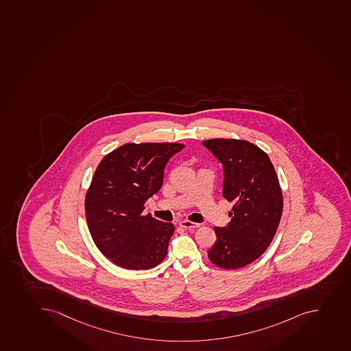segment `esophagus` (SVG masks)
Listing matches in <instances>:
<instances>
[{
    "instance_id": "obj_1",
    "label": "esophagus",
    "mask_w": 351,
    "mask_h": 351,
    "mask_svg": "<svg viewBox=\"0 0 351 351\" xmlns=\"http://www.w3.org/2000/svg\"><path fill=\"white\" fill-rule=\"evenodd\" d=\"M179 224H180V226H182V228H184V229H195V228H198V226H199L198 223H193L191 222V221H188V219L181 221Z\"/></svg>"
}]
</instances>
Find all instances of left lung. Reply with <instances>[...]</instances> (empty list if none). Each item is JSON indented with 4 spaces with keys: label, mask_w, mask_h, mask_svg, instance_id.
I'll list each match as a JSON object with an SVG mask.
<instances>
[{
    "label": "left lung",
    "mask_w": 351,
    "mask_h": 351,
    "mask_svg": "<svg viewBox=\"0 0 351 351\" xmlns=\"http://www.w3.org/2000/svg\"><path fill=\"white\" fill-rule=\"evenodd\" d=\"M223 164V197L233 203L231 221L214 228L217 243L208 258L221 269H240L262 256L276 236L283 210L278 176L265 152L247 141H204Z\"/></svg>",
    "instance_id": "left-lung-1"
}]
</instances>
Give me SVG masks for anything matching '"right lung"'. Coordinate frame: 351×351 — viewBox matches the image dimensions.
Listing matches in <instances>:
<instances>
[{
    "mask_svg": "<svg viewBox=\"0 0 351 351\" xmlns=\"http://www.w3.org/2000/svg\"><path fill=\"white\" fill-rule=\"evenodd\" d=\"M184 145L125 144L105 155L85 197L86 221L96 247L122 269H149L165 258L172 223L143 215L163 184L164 167Z\"/></svg>",
    "mask_w": 351,
    "mask_h": 351,
    "instance_id": "obj_1",
    "label": "right lung"
}]
</instances>
